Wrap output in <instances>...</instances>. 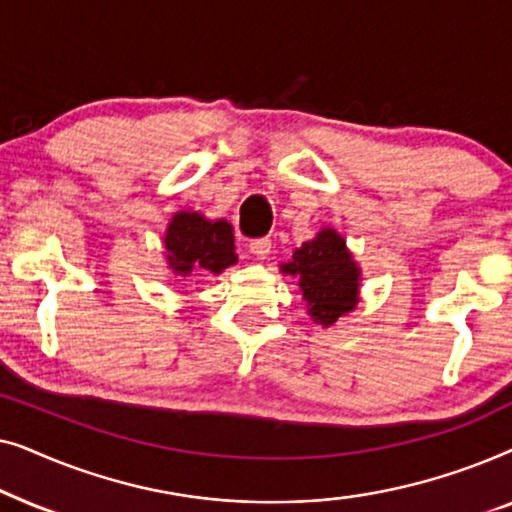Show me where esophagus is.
Segmentation results:
<instances>
[{"instance_id": "obj_1", "label": "esophagus", "mask_w": 512, "mask_h": 512, "mask_svg": "<svg viewBox=\"0 0 512 512\" xmlns=\"http://www.w3.org/2000/svg\"><path fill=\"white\" fill-rule=\"evenodd\" d=\"M249 251L254 254L256 258H268L270 251H272V240L270 237H258V240H251L249 242Z\"/></svg>"}]
</instances>
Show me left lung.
I'll list each match as a JSON object with an SVG mask.
<instances>
[{
	"mask_svg": "<svg viewBox=\"0 0 512 512\" xmlns=\"http://www.w3.org/2000/svg\"><path fill=\"white\" fill-rule=\"evenodd\" d=\"M282 272L298 279L307 314L321 326H333L359 303L361 270L345 237L333 228L319 230L317 237L303 242L291 261L282 263Z\"/></svg>",
	"mask_w": 512,
	"mask_h": 512,
	"instance_id": "obj_1",
	"label": "left lung"
}]
</instances>
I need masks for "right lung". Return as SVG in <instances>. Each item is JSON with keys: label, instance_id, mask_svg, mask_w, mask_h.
Instances as JSON below:
<instances>
[{"label": "right lung", "instance_id": "right-lung-1", "mask_svg": "<svg viewBox=\"0 0 512 512\" xmlns=\"http://www.w3.org/2000/svg\"><path fill=\"white\" fill-rule=\"evenodd\" d=\"M167 265L174 275L188 277L200 272L221 275L237 263L233 226L228 221H209L198 212H177L165 233Z\"/></svg>", "mask_w": 512, "mask_h": 512}]
</instances>
